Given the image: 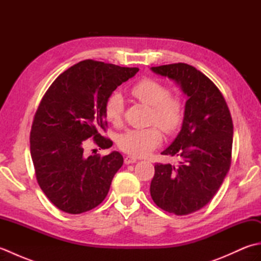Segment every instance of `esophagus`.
<instances>
[{"label":"esophagus","instance_id":"esophagus-1","mask_svg":"<svg viewBox=\"0 0 261 261\" xmlns=\"http://www.w3.org/2000/svg\"><path fill=\"white\" fill-rule=\"evenodd\" d=\"M138 162V159L136 157H132V156H126L124 158V164L125 165H130V164H135Z\"/></svg>","mask_w":261,"mask_h":261}]
</instances>
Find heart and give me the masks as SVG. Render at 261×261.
Here are the masks:
<instances>
[{"label": "heart", "mask_w": 261, "mask_h": 261, "mask_svg": "<svg viewBox=\"0 0 261 261\" xmlns=\"http://www.w3.org/2000/svg\"><path fill=\"white\" fill-rule=\"evenodd\" d=\"M131 94L138 101L152 108L150 123L157 124L166 132H174L179 127L184 116L182 104L177 97L171 96L169 88L153 80H141L131 87ZM124 101L120 93L114 92L104 105L105 118L114 125L122 122ZM163 140V135L156 125L145 129H129L121 134L118 146L122 151L132 156H146Z\"/></svg>", "instance_id": "obj_1"}]
</instances>
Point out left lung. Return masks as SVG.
<instances>
[{
    "label": "left lung",
    "instance_id": "8db88e82",
    "mask_svg": "<svg viewBox=\"0 0 261 261\" xmlns=\"http://www.w3.org/2000/svg\"><path fill=\"white\" fill-rule=\"evenodd\" d=\"M151 70L175 81L188 99L181 130L162 152L179 157V165H154L150 195L166 212L187 215L205 206L222 185L231 165L233 123L222 93L195 67L178 63Z\"/></svg>",
    "mask_w": 261,
    "mask_h": 261
}]
</instances>
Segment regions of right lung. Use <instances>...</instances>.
Wrapping results in <instances>:
<instances>
[{
	"mask_svg": "<svg viewBox=\"0 0 261 261\" xmlns=\"http://www.w3.org/2000/svg\"><path fill=\"white\" fill-rule=\"evenodd\" d=\"M139 68L83 60L54 81L39 104L30 132V152L38 184L55 206L69 214L87 212L107 197L123 165L118 151L86 156V140L102 149L113 142L107 131L104 105Z\"/></svg>",
	"mask_w": 261,
	"mask_h": 261,
	"instance_id": "obj_1",
	"label": "right lung"
}]
</instances>
